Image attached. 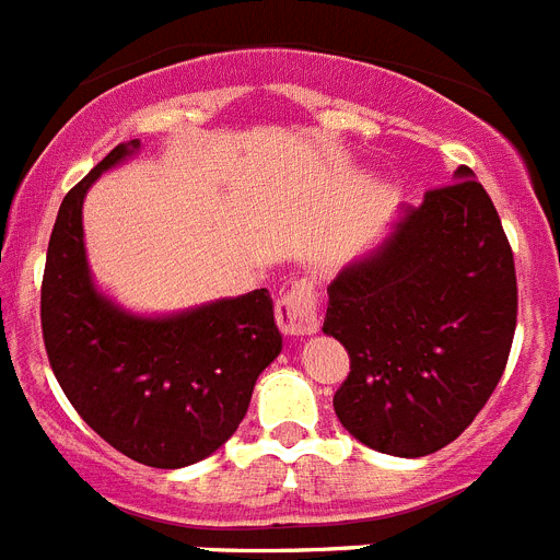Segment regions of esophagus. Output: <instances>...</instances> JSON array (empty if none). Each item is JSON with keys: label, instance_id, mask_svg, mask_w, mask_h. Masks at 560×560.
Here are the masks:
<instances>
[{"label": "esophagus", "instance_id": "34e87169", "mask_svg": "<svg viewBox=\"0 0 560 560\" xmlns=\"http://www.w3.org/2000/svg\"><path fill=\"white\" fill-rule=\"evenodd\" d=\"M275 317L280 331L289 337H308L319 328L317 317V294H314L312 283L291 285V291L280 294L275 305Z\"/></svg>", "mask_w": 560, "mask_h": 560}]
</instances>
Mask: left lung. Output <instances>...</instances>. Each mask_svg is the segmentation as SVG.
<instances>
[{"label": "left lung", "instance_id": "left-lung-1", "mask_svg": "<svg viewBox=\"0 0 560 560\" xmlns=\"http://www.w3.org/2000/svg\"><path fill=\"white\" fill-rule=\"evenodd\" d=\"M515 312L508 234L485 186L458 166L328 285L323 331L351 357L334 394L342 428L390 456L442 451L499 385Z\"/></svg>", "mask_w": 560, "mask_h": 560}]
</instances>
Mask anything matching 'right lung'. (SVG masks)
Instances as JSON below:
<instances>
[{
    "label": "right lung",
    "mask_w": 560,
    "mask_h": 560,
    "mask_svg": "<svg viewBox=\"0 0 560 560\" xmlns=\"http://www.w3.org/2000/svg\"><path fill=\"white\" fill-rule=\"evenodd\" d=\"M138 147V138L118 143L61 200L42 280V334L79 417L124 456L175 470L212 456L237 430L283 337L266 289L166 317L132 314L98 291L81 207L95 178Z\"/></svg>",
    "instance_id": "right-lung-1"
}]
</instances>
